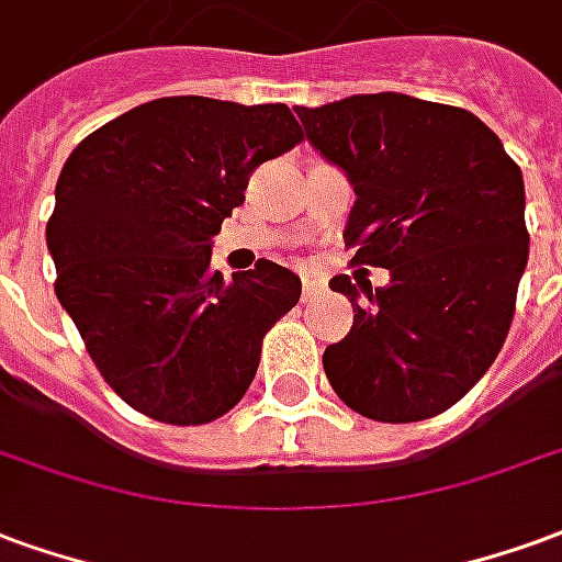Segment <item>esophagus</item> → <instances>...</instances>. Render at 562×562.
<instances>
[{
	"label": "esophagus",
	"mask_w": 562,
	"mask_h": 562,
	"mask_svg": "<svg viewBox=\"0 0 562 562\" xmlns=\"http://www.w3.org/2000/svg\"><path fill=\"white\" fill-rule=\"evenodd\" d=\"M323 290V281L321 278H314V276H305L302 278V296L311 299V296H317Z\"/></svg>",
	"instance_id": "esophagus-1"
}]
</instances>
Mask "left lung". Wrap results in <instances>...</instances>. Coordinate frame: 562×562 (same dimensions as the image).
<instances>
[{"instance_id": "left-lung-1", "label": "left lung", "mask_w": 562, "mask_h": 562, "mask_svg": "<svg viewBox=\"0 0 562 562\" xmlns=\"http://www.w3.org/2000/svg\"><path fill=\"white\" fill-rule=\"evenodd\" d=\"M296 113L353 186V263L389 269L362 305L359 281H329L353 302V329L326 347V376L368 419H431L506 341L530 251L521 170L482 119L449 104L376 92Z\"/></svg>"}]
</instances>
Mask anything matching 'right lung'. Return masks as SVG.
Returning <instances> with one entry per match:
<instances>
[{
	"mask_svg": "<svg viewBox=\"0 0 562 562\" xmlns=\"http://www.w3.org/2000/svg\"><path fill=\"white\" fill-rule=\"evenodd\" d=\"M302 140L286 104L146 101L68 155L47 248L56 296L101 376L134 411L203 425L251 386L263 335L302 296L284 266L212 269L221 221L254 167Z\"/></svg>",
	"mask_w": 562,
	"mask_h": 562,
	"instance_id": "1",
	"label": "right lung"
}]
</instances>
